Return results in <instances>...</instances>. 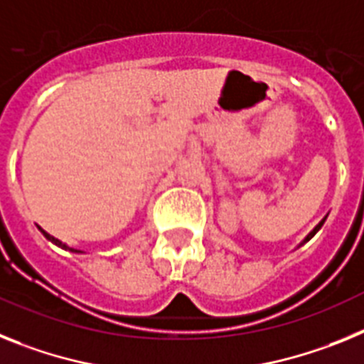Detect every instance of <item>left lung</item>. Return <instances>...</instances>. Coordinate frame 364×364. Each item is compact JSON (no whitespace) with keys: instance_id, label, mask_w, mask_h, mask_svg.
I'll list each match as a JSON object with an SVG mask.
<instances>
[{"instance_id":"left-lung-1","label":"left lung","mask_w":364,"mask_h":364,"mask_svg":"<svg viewBox=\"0 0 364 364\" xmlns=\"http://www.w3.org/2000/svg\"><path fill=\"white\" fill-rule=\"evenodd\" d=\"M326 218H328V216H324V218H322V220H321V221H318V225H317V227H315V229H314V230H311V232H309V235H308V236H306V238H304V240H302V242H300V245H304V243H306V242H309V240H311V238H314V236H315V235H317L318 230H321V227H322V225H324V221H326ZM300 245H299V247H300Z\"/></svg>"}]
</instances>
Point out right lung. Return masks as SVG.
Wrapping results in <instances>:
<instances>
[{
  "label": "right lung",
  "instance_id": "right-lung-1",
  "mask_svg": "<svg viewBox=\"0 0 364 364\" xmlns=\"http://www.w3.org/2000/svg\"><path fill=\"white\" fill-rule=\"evenodd\" d=\"M38 229H40V232H42V235L46 236V238L49 240V242H53V243H55V245H58V247L65 249V251H71V252H82V251H78V249H73V247H69V245H65V243H62L58 238H55V236H50L49 232H46V230L42 229V227H38Z\"/></svg>",
  "mask_w": 364,
  "mask_h": 364
}]
</instances>
